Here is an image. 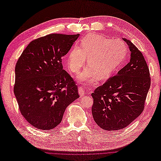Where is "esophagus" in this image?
I'll return each mask as SVG.
<instances>
[{
  "label": "esophagus",
  "instance_id": "34e87169",
  "mask_svg": "<svg viewBox=\"0 0 161 161\" xmlns=\"http://www.w3.org/2000/svg\"><path fill=\"white\" fill-rule=\"evenodd\" d=\"M79 93L80 97H83L85 95V90L80 86L79 88Z\"/></svg>",
  "mask_w": 161,
  "mask_h": 161
}]
</instances>
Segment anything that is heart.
Instances as JSON below:
<instances>
[{
    "label": "heart",
    "mask_w": 161,
    "mask_h": 161,
    "mask_svg": "<svg viewBox=\"0 0 161 161\" xmlns=\"http://www.w3.org/2000/svg\"><path fill=\"white\" fill-rule=\"evenodd\" d=\"M127 53L125 43L120 40L90 34L81 41L80 47H75L66 58L69 69L78 73L87 59L90 69L79 75L81 81L92 82L108 79L123 64Z\"/></svg>",
    "instance_id": "1"
}]
</instances>
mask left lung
Masks as SVG:
<instances>
[{
	"label": "left lung",
	"instance_id": "left-lung-1",
	"mask_svg": "<svg viewBox=\"0 0 161 161\" xmlns=\"http://www.w3.org/2000/svg\"><path fill=\"white\" fill-rule=\"evenodd\" d=\"M123 39L130 51V62L91 94L93 119L105 130L124 129L136 119L144 110L151 86L148 67L142 53L130 40Z\"/></svg>",
	"mask_w": 161,
	"mask_h": 161
}]
</instances>
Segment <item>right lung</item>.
<instances>
[{
	"mask_svg": "<svg viewBox=\"0 0 161 161\" xmlns=\"http://www.w3.org/2000/svg\"><path fill=\"white\" fill-rule=\"evenodd\" d=\"M80 36L51 34L31 41L15 66L14 93L20 111L32 126L51 130L79 98L77 86L63 69L62 57Z\"/></svg>",
	"mask_w": 161,
	"mask_h": 161,
	"instance_id": "1",
	"label": "right lung"
}]
</instances>
